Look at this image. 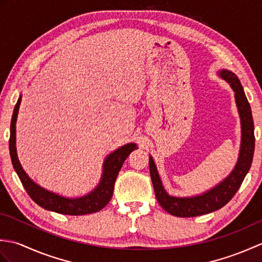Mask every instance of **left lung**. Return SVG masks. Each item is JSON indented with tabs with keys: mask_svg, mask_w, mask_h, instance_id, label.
I'll use <instances>...</instances> for the list:
<instances>
[{
	"mask_svg": "<svg viewBox=\"0 0 262 262\" xmlns=\"http://www.w3.org/2000/svg\"><path fill=\"white\" fill-rule=\"evenodd\" d=\"M220 75L229 82L234 90L238 114L241 117L242 141L237 163L232 173L211 190L196 197L177 198L169 196L164 190L157 166L154 164L153 159L149 157V174H151L153 182L155 196H157L161 207L164 208V210L171 215L178 217H194L208 214L222 208L234 197L250 170V166H251L254 153V125L251 107H250V103L246 94H244L238 77L234 73L226 70L221 71Z\"/></svg>",
	"mask_w": 262,
	"mask_h": 262,
	"instance_id": "left-lung-1",
	"label": "left lung"
}]
</instances>
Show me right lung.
I'll list each match as a JSON object with an SVG mask.
<instances>
[{"instance_id":"1","label":"right lung","mask_w":262,"mask_h":262,"mask_svg":"<svg viewBox=\"0 0 262 262\" xmlns=\"http://www.w3.org/2000/svg\"><path fill=\"white\" fill-rule=\"evenodd\" d=\"M20 101L21 97L19 98L18 102L15 104L12 119H11L9 147L13 168L16 173H18L22 186L25 187L30 198L36 204L40 206V207L48 210H53L55 213L58 214L85 215L101 210L111 200L117 176H118L121 166L124 164L128 155L137 148L136 144H126V145L118 148L114 153H111L109 157L105 159L103 164L102 179L100 181V185L94 189L91 193L86 194L84 197L75 199L60 197L58 194L49 192L45 190V189H42L41 187L36 185V183L26 174V172L22 169V166L19 162L15 149V122L16 116H18L19 111Z\"/></svg>"}]
</instances>
